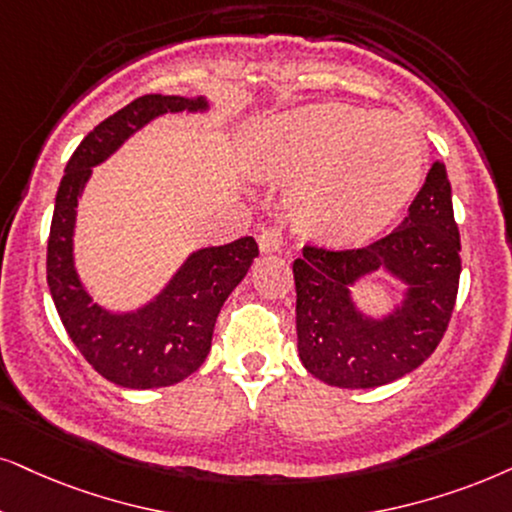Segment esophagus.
I'll use <instances>...</instances> for the list:
<instances>
[{
  "label": "esophagus",
  "instance_id": "esophagus-1",
  "mask_svg": "<svg viewBox=\"0 0 512 512\" xmlns=\"http://www.w3.org/2000/svg\"><path fill=\"white\" fill-rule=\"evenodd\" d=\"M257 245L264 255H271V252H281L283 248V234L276 226H269V229H262L260 236H257Z\"/></svg>",
  "mask_w": 512,
  "mask_h": 512
}]
</instances>
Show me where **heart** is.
<instances>
[{
    "mask_svg": "<svg viewBox=\"0 0 512 512\" xmlns=\"http://www.w3.org/2000/svg\"><path fill=\"white\" fill-rule=\"evenodd\" d=\"M425 160V141L409 120L345 103L274 115L245 141L252 177L293 186L297 226L338 245L385 231L420 189Z\"/></svg>",
    "mask_w": 512,
    "mask_h": 512,
    "instance_id": "obj_1",
    "label": "heart"
}]
</instances>
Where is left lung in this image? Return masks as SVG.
Returning a JSON list of instances; mask_svg holds the SVG:
<instances>
[{"instance_id":"8db88e82","label":"left lung","mask_w":512,"mask_h":512,"mask_svg":"<svg viewBox=\"0 0 512 512\" xmlns=\"http://www.w3.org/2000/svg\"><path fill=\"white\" fill-rule=\"evenodd\" d=\"M461 236L449 174L435 160L423 189L390 236L359 250L304 245L293 262L297 352L314 378L368 390L416 371L435 352L454 312ZM387 273L405 286L390 313L366 315L353 302L361 277Z\"/></svg>"}]
</instances>
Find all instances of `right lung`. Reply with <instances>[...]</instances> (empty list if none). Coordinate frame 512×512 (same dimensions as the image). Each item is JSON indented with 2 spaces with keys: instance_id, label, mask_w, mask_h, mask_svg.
Listing matches in <instances>:
<instances>
[{
  "instance_id": "add662e5",
  "label": "right lung",
  "mask_w": 512,
  "mask_h": 512,
  "mask_svg": "<svg viewBox=\"0 0 512 512\" xmlns=\"http://www.w3.org/2000/svg\"><path fill=\"white\" fill-rule=\"evenodd\" d=\"M181 111L205 113L210 103L203 96L146 94L96 125L68 160L51 217L47 283L56 312L94 371L129 390L177 385L203 366L219 309L260 255L252 236L191 252L167 286L132 312H113L96 304L77 274V203L92 167L106 163L151 120Z\"/></svg>"
}]
</instances>
